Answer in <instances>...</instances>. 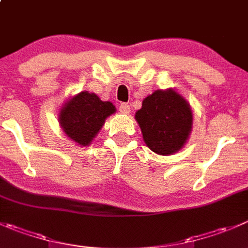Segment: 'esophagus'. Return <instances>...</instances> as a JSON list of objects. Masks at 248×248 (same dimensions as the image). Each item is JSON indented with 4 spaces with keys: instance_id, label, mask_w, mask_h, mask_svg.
Returning <instances> with one entry per match:
<instances>
[{
    "instance_id": "obj_1",
    "label": "esophagus",
    "mask_w": 248,
    "mask_h": 248,
    "mask_svg": "<svg viewBox=\"0 0 248 248\" xmlns=\"http://www.w3.org/2000/svg\"><path fill=\"white\" fill-rule=\"evenodd\" d=\"M119 110L121 114H124V115L129 114V111H131V109H129V105L126 104V103H122V104L119 107Z\"/></svg>"
}]
</instances>
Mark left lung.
Listing matches in <instances>:
<instances>
[{
    "instance_id": "8db88e82",
    "label": "left lung",
    "mask_w": 248,
    "mask_h": 248,
    "mask_svg": "<svg viewBox=\"0 0 248 248\" xmlns=\"http://www.w3.org/2000/svg\"><path fill=\"white\" fill-rule=\"evenodd\" d=\"M144 143L158 155L178 153L193 129V110L188 100L173 88L148 95L136 112Z\"/></svg>"
}]
</instances>
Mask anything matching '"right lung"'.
<instances>
[{
  "label": "right lung",
  "instance_id": "obj_1",
  "mask_svg": "<svg viewBox=\"0 0 248 248\" xmlns=\"http://www.w3.org/2000/svg\"><path fill=\"white\" fill-rule=\"evenodd\" d=\"M116 112L112 103L103 102L87 91L69 98L58 114V121L69 139L78 145L87 146L95 138L105 120Z\"/></svg>",
  "mask_w": 248,
  "mask_h": 248
}]
</instances>
